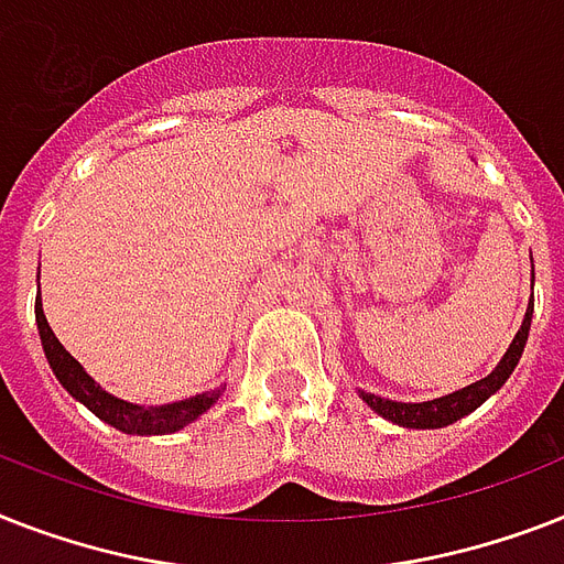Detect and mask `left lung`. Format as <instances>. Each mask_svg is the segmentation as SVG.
Instances as JSON below:
<instances>
[{"label": "left lung", "instance_id": "1", "mask_svg": "<svg viewBox=\"0 0 564 564\" xmlns=\"http://www.w3.org/2000/svg\"><path fill=\"white\" fill-rule=\"evenodd\" d=\"M530 322H533V301H530V307H527L521 330H518L512 345H509L507 354H503V360L495 366V371H491L489 377L477 380V383L465 386V389H459V392L442 394V398H433V401H421V403L389 401V398H380V394H371V392H360V398L369 403L377 415H383L386 421L401 424V427H415V430L447 427V424H454V421H459L463 415L477 410L486 398H491V394L498 392L500 386L507 383L509 375L516 371L518 360H521V354H524L527 336H530Z\"/></svg>", "mask_w": 564, "mask_h": 564}]
</instances>
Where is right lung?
<instances>
[{"instance_id":"1","label":"right lung","mask_w":564,"mask_h":564,"mask_svg":"<svg viewBox=\"0 0 564 564\" xmlns=\"http://www.w3.org/2000/svg\"><path fill=\"white\" fill-rule=\"evenodd\" d=\"M34 318H37L40 343L46 351V360L61 380L66 392L73 394L75 401H82L93 415H99L105 424L131 433V436H163V433H175V430L187 427L189 421H195L202 412H207L213 403L219 401V389L195 394V398H184V401L163 403V406H140V403H128L122 398H113L105 392L87 371L82 369V362L75 360L73 354L66 351L64 345L57 343V336L52 334L46 316H43V301H34Z\"/></svg>"}]
</instances>
